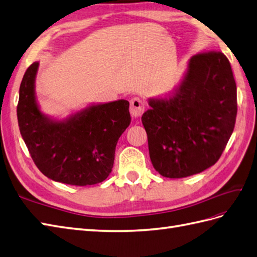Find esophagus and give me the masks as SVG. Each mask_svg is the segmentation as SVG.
<instances>
[{
	"label": "esophagus",
	"instance_id": "obj_1",
	"mask_svg": "<svg viewBox=\"0 0 257 257\" xmlns=\"http://www.w3.org/2000/svg\"><path fill=\"white\" fill-rule=\"evenodd\" d=\"M146 109V103L140 97H134L130 100V113L133 117H141Z\"/></svg>",
	"mask_w": 257,
	"mask_h": 257
}]
</instances>
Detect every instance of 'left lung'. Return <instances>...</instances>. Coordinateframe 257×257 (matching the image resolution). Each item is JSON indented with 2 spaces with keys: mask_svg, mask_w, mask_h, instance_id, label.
<instances>
[{
  "mask_svg": "<svg viewBox=\"0 0 257 257\" xmlns=\"http://www.w3.org/2000/svg\"><path fill=\"white\" fill-rule=\"evenodd\" d=\"M149 104L141 119L156 172L185 178L213 166L232 135L238 110L228 58L217 51L193 55L173 93Z\"/></svg>",
  "mask_w": 257,
  "mask_h": 257,
  "instance_id": "1",
  "label": "left lung"
}]
</instances>
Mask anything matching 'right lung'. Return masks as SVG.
Masks as SVG:
<instances>
[{
	"label": "right lung",
	"mask_w": 257,
	"mask_h": 257,
	"mask_svg": "<svg viewBox=\"0 0 257 257\" xmlns=\"http://www.w3.org/2000/svg\"><path fill=\"white\" fill-rule=\"evenodd\" d=\"M39 63L26 70L19 88L17 119L32 161L48 178L66 185L91 186L108 177L116 144L130 123L129 102L90 106L64 121L43 116L35 96Z\"/></svg>",
	"instance_id": "obj_1"
}]
</instances>
